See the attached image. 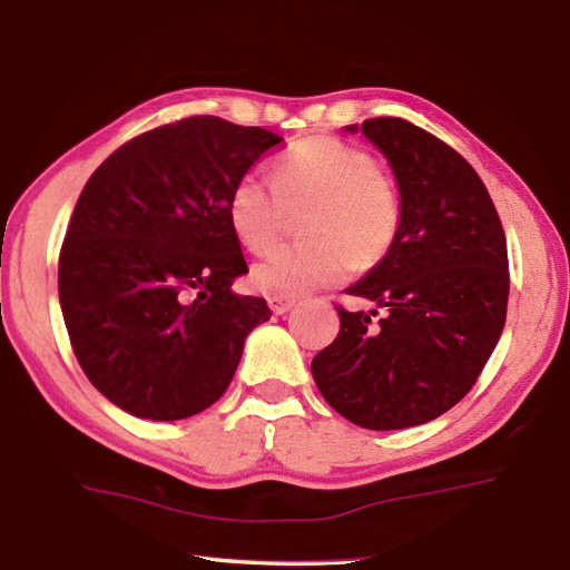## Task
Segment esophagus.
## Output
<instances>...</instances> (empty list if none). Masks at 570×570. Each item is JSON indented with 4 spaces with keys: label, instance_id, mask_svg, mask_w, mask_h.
Segmentation results:
<instances>
[{
    "label": "esophagus",
    "instance_id": "obj_1",
    "mask_svg": "<svg viewBox=\"0 0 570 570\" xmlns=\"http://www.w3.org/2000/svg\"><path fill=\"white\" fill-rule=\"evenodd\" d=\"M267 305H269V309L274 312V315H286V312L296 305V301L293 298H279V296H269L267 298Z\"/></svg>",
    "mask_w": 570,
    "mask_h": 570
}]
</instances>
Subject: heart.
Wrapping results in <instances>:
<instances>
[{
  "instance_id": "heart-1",
  "label": "heart",
  "mask_w": 570,
  "mask_h": 570,
  "mask_svg": "<svg viewBox=\"0 0 570 570\" xmlns=\"http://www.w3.org/2000/svg\"><path fill=\"white\" fill-rule=\"evenodd\" d=\"M305 213L309 242L272 248L253 265V286L279 298H298L341 282L353 263L372 267L391 250L400 204L376 160L338 137H307L279 156L272 179L238 177L227 215L246 248L265 250L282 236L288 213Z\"/></svg>"
}]
</instances>
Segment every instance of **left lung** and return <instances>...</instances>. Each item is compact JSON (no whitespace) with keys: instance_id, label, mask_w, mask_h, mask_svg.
Listing matches in <instances>:
<instances>
[{"instance_id":"8db88e82","label":"left lung","mask_w":570,"mask_h":570,"mask_svg":"<svg viewBox=\"0 0 570 570\" xmlns=\"http://www.w3.org/2000/svg\"><path fill=\"white\" fill-rule=\"evenodd\" d=\"M345 130L362 132L389 160L400 229L383 261L345 288L374 307H336L341 332L312 360V379L353 424L410 429L454 407L498 345L507 238L479 173L452 146L402 118Z\"/></svg>"}]
</instances>
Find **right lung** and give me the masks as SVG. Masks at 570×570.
Listing matches in <instances>:
<instances>
[{
  "label": "right lung",
  "mask_w": 570,
  "mask_h": 570,
  "mask_svg": "<svg viewBox=\"0 0 570 570\" xmlns=\"http://www.w3.org/2000/svg\"><path fill=\"white\" fill-rule=\"evenodd\" d=\"M284 139L194 116L122 144L87 179L59 258V301L91 385L122 412L177 421L223 397L265 298L248 272L229 191Z\"/></svg>",
  "instance_id": "add662e5"
}]
</instances>
